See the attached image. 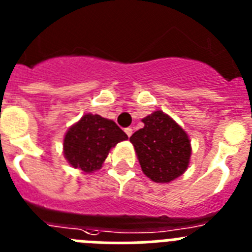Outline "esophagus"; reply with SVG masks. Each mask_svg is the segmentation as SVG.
I'll return each instance as SVG.
<instances>
[{"label":"esophagus","mask_w":252,"mask_h":252,"mask_svg":"<svg viewBox=\"0 0 252 252\" xmlns=\"http://www.w3.org/2000/svg\"><path fill=\"white\" fill-rule=\"evenodd\" d=\"M125 132H126V135L128 137H131V135H132V127H126L125 128Z\"/></svg>","instance_id":"34e87169"}]
</instances>
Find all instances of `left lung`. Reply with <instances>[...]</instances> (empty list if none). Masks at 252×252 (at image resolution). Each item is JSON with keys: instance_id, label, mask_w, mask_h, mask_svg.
<instances>
[{"instance_id": "1", "label": "left lung", "mask_w": 252, "mask_h": 252, "mask_svg": "<svg viewBox=\"0 0 252 252\" xmlns=\"http://www.w3.org/2000/svg\"><path fill=\"white\" fill-rule=\"evenodd\" d=\"M144 127L130 137L144 174L155 183H169L188 169L192 154L186 131L162 111L142 119Z\"/></svg>"}]
</instances>
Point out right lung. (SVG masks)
Returning <instances> with one entry per match:
<instances>
[{
  "label": "right lung",
  "instance_id": "right-lung-1",
  "mask_svg": "<svg viewBox=\"0 0 252 252\" xmlns=\"http://www.w3.org/2000/svg\"><path fill=\"white\" fill-rule=\"evenodd\" d=\"M127 139V135L112 120L87 113L66 131L64 158L73 168L93 173L101 169L111 149Z\"/></svg>",
  "mask_w": 252,
  "mask_h": 252
}]
</instances>
